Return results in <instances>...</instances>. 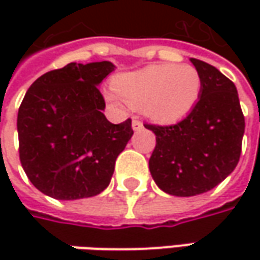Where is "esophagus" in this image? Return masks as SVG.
Listing matches in <instances>:
<instances>
[{"mask_svg":"<svg viewBox=\"0 0 260 260\" xmlns=\"http://www.w3.org/2000/svg\"><path fill=\"white\" fill-rule=\"evenodd\" d=\"M132 128H133L135 132H140V130L143 128V123H142L140 120L135 118V120H133V123H132Z\"/></svg>","mask_w":260,"mask_h":260,"instance_id":"obj_1","label":"esophagus"}]
</instances>
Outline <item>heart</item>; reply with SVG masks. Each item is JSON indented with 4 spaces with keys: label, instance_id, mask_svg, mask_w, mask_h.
Here are the masks:
<instances>
[{
    "label": "heart",
    "instance_id": "1",
    "mask_svg": "<svg viewBox=\"0 0 260 260\" xmlns=\"http://www.w3.org/2000/svg\"><path fill=\"white\" fill-rule=\"evenodd\" d=\"M105 100L115 107L140 108L159 123H176L191 114L201 95V76L194 66L155 63L115 76Z\"/></svg>",
    "mask_w": 260,
    "mask_h": 260
}]
</instances>
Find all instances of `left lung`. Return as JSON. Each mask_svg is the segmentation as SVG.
<instances>
[{"mask_svg":"<svg viewBox=\"0 0 260 260\" xmlns=\"http://www.w3.org/2000/svg\"><path fill=\"white\" fill-rule=\"evenodd\" d=\"M189 60L203 82L191 114L174 125H145L156 136L149 159L152 178L175 197L203 194L224 181L239 162L245 133L235 84L214 66Z\"/></svg>","mask_w":260,"mask_h":260,"instance_id":"left-lung-1","label":"left lung"}]
</instances>
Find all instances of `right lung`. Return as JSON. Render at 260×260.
Returning a JSON list of instances; mask_svg holds the SVG:
<instances>
[{"mask_svg": "<svg viewBox=\"0 0 260 260\" xmlns=\"http://www.w3.org/2000/svg\"><path fill=\"white\" fill-rule=\"evenodd\" d=\"M115 69L104 62L68 63L37 78L20 105V162L36 188L55 200L103 192L117 156L132 139V120L113 124L98 86Z\"/></svg>", "mask_w": 260, "mask_h": 260, "instance_id": "1", "label": "right lung"}]
</instances>
